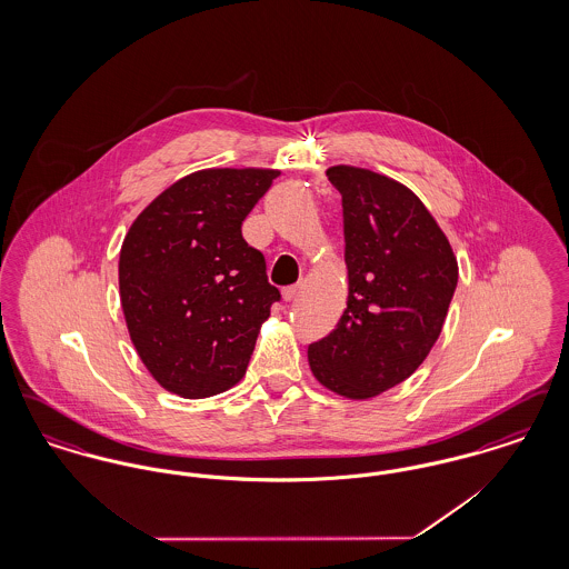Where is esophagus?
<instances>
[{"label":"esophagus","instance_id":"esophagus-1","mask_svg":"<svg viewBox=\"0 0 569 569\" xmlns=\"http://www.w3.org/2000/svg\"><path fill=\"white\" fill-rule=\"evenodd\" d=\"M281 297L283 300H295L298 297V286H288L281 290Z\"/></svg>","mask_w":569,"mask_h":569}]
</instances>
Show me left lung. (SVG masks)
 Instances as JSON below:
<instances>
[{
  "instance_id": "left-lung-1",
  "label": "left lung",
  "mask_w": 569,
  "mask_h": 569,
  "mask_svg": "<svg viewBox=\"0 0 569 569\" xmlns=\"http://www.w3.org/2000/svg\"><path fill=\"white\" fill-rule=\"evenodd\" d=\"M341 193L348 307L309 346V367L328 390L371 399L406 381L431 352L459 281L446 234L403 183L356 166H332Z\"/></svg>"
}]
</instances>
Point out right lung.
<instances>
[{
  "label": "right lung",
  "mask_w": 569,
  "mask_h": 569,
  "mask_svg": "<svg viewBox=\"0 0 569 569\" xmlns=\"http://www.w3.org/2000/svg\"><path fill=\"white\" fill-rule=\"evenodd\" d=\"M279 170L207 168L163 190L126 234L119 295L136 352L168 392L204 399L243 379L279 290L241 226Z\"/></svg>",
  "instance_id": "add662e5"
}]
</instances>
